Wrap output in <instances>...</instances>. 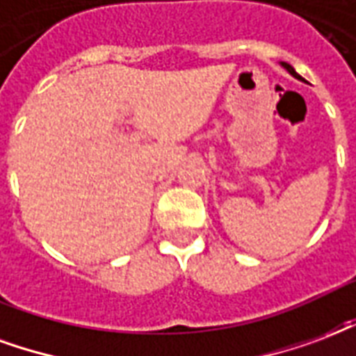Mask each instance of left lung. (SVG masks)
Returning <instances> with one entry per match:
<instances>
[{
	"instance_id": "1",
	"label": "left lung",
	"mask_w": 356,
	"mask_h": 356,
	"mask_svg": "<svg viewBox=\"0 0 356 356\" xmlns=\"http://www.w3.org/2000/svg\"><path fill=\"white\" fill-rule=\"evenodd\" d=\"M282 66H284V68L288 70V74H292L296 77V79H302V75L300 74H296V70L292 68V66H290V64H286V62H282Z\"/></svg>"
}]
</instances>
